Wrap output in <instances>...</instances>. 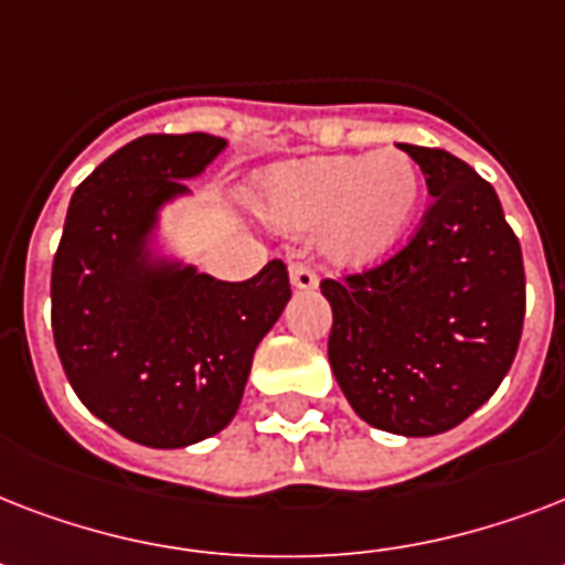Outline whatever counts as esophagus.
<instances>
[{
    "mask_svg": "<svg viewBox=\"0 0 565 565\" xmlns=\"http://www.w3.org/2000/svg\"><path fill=\"white\" fill-rule=\"evenodd\" d=\"M290 284L292 290L299 292L313 290V287H317V273H313L308 264H290Z\"/></svg>",
    "mask_w": 565,
    "mask_h": 565,
    "instance_id": "1",
    "label": "esophagus"
}]
</instances>
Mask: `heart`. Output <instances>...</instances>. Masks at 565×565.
Masks as SVG:
<instances>
[{
	"instance_id": "obj_1",
	"label": "heart",
	"mask_w": 565,
	"mask_h": 565,
	"mask_svg": "<svg viewBox=\"0 0 565 565\" xmlns=\"http://www.w3.org/2000/svg\"><path fill=\"white\" fill-rule=\"evenodd\" d=\"M425 181L404 152L319 154L260 172L255 204L284 234L317 231L322 255L345 273L370 269L404 239Z\"/></svg>"
}]
</instances>
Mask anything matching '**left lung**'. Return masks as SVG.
<instances>
[{
    "mask_svg": "<svg viewBox=\"0 0 565 565\" xmlns=\"http://www.w3.org/2000/svg\"><path fill=\"white\" fill-rule=\"evenodd\" d=\"M434 202L375 269L326 278L328 361L372 428L434 437L469 419L508 375L525 319V266L490 181L455 154L402 143Z\"/></svg>",
    "mask_w": 565,
    "mask_h": 565,
    "instance_id": "8db88e82",
    "label": "left lung"
}]
</instances>
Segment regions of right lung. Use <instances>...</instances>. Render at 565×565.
<instances>
[{
	"label": "right lung",
	"mask_w": 565,
	"mask_h": 565,
	"mask_svg": "<svg viewBox=\"0 0 565 565\" xmlns=\"http://www.w3.org/2000/svg\"><path fill=\"white\" fill-rule=\"evenodd\" d=\"M225 140L146 135L75 188L52 264V334L84 407L131 443L184 448L239 407L257 343L290 301L281 260L216 281L154 252L163 204Z\"/></svg>",
	"instance_id": "1"
}]
</instances>
